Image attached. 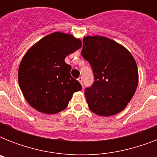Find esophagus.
Returning <instances> with one entry per match:
<instances>
[{"mask_svg":"<svg viewBox=\"0 0 157 157\" xmlns=\"http://www.w3.org/2000/svg\"><path fill=\"white\" fill-rule=\"evenodd\" d=\"M77 81H78L79 82H80V84L82 86V82H83V79H82V77H79V78L77 79Z\"/></svg>","mask_w":157,"mask_h":157,"instance_id":"1","label":"esophagus"}]
</instances>
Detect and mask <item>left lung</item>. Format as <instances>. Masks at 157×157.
<instances>
[{
  "label": "left lung",
  "mask_w": 157,
  "mask_h": 157,
  "mask_svg": "<svg viewBox=\"0 0 157 157\" xmlns=\"http://www.w3.org/2000/svg\"><path fill=\"white\" fill-rule=\"evenodd\" d=\"M81 54L94 76L93 86L85 90L91 112L110 117L123 111L139 83L138 67L131 53L109 38L88 36L83 38Z\"/></svg>",
  "instance_id": "left-lung-1"
}]
</instances>
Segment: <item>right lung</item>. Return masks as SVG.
I'll return each mask as SVG.
<instances>
[{
    "label": "right lung",
    "instance_id": "obj_1",
    "mask_svg": "<svg viewBox=\"0 0 157 157\" xmlns=\"http://www.w3.org/2000/svg\"><path fill=\"white\" fill-rule=\"evenodd\" d=\"M81 47V40L67 33L45 36L27 51L18 71L19 87L30 106L45 114H56L68 105L81 84L70 74L64 59Z\"/></svg>",
    "mask_w": 157,
    "mask_h": 157
}]
</instances>
